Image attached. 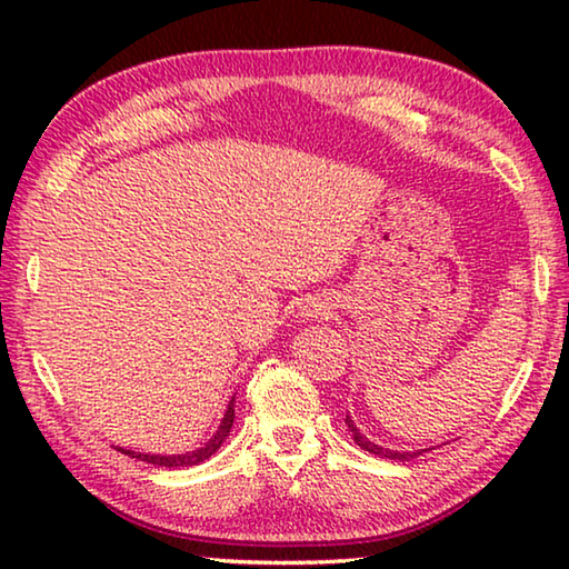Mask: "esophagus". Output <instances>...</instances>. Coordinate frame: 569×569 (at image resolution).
Here are the masks:
<instances>
[{"mask_svg":"<svg viewBox=\"0 0 569 569\" xmlns=\"http://www.w3.org/2000/svg\"><path fill=\"white\" fill-rule=\"evenodd\" d=\"M331 308V301H326V298H311V301H306L301 311L306 319H329Z\"/></svg>","mask_w":569,"mask_h":569,"instance_id":"34e87169","label":"esophagus"}]
</instances>
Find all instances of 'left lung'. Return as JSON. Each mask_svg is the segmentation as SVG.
I'll use <instances>...</instances> for the list:
<instances>
[{
	"instance_id": "left-lung-1",
	"label": "left lung",
	"mask_w": 569,
	"mask_h": 569,
	"mask_svg": "<svg viewBox=\"0 0 569 569\" xmlns=\"http://www.w3.org/2000/svg\"><path fill=\"white\" fill-rule=\"evenodd\" d=\"M346 423H349V431H351V437H353L356 445H359L363 451H369V455H377V457H383V459L409 461V459H413V457H419L421 451H427V449H417V451H393V449H383V447L377 445V441H371L369 437L361 435V429L356 427L351 417H346Z\"/></svg>"
}]
</instances>
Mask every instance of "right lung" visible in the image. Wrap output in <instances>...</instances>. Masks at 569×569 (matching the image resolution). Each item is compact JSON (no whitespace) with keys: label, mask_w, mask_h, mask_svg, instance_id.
<instances>
[{"label":"right lung","mask_w":569,"mask_h":569,"mask_svg":"<svg viewBox=\"0 0 569 569\" xmlns=\"http://www.w3.org/2000/svg\"><path fill=\"white\" fill-rule=\"evenodd\" d=\"M236 397L230 399L228 409H226V417L220 421V427L210 441H206V447H200L196 451H186V455H142V451H130V449H120L122 455H128L132 459H140V461H148V465H158V467H192V465H200V461H206L208 457H213L216 451L220 449V445L228 439V431L233 427V419H236Z\"/></svg>","instance_id":"1"}]
</instances>
